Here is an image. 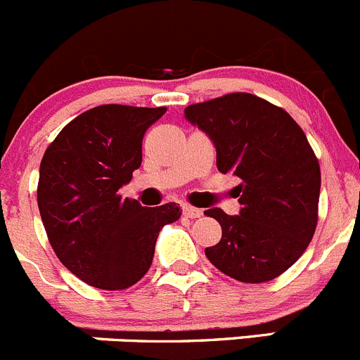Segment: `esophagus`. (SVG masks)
Listing matches in <instances>:
<instances>
[{"mask_svg":"<svg viewBox=\"0 0 360 360\" xmlns=\"http://www.w3.org/2000/svg\"><path fill=\"white\" fill-rule=\"evenodd\" d=\"M184 215L187 217V219H199V217L202 215V212L199 208H194V206H188V205H185L184 208Z\"/></svg>","mask_w":360,"mask_h":360,"instance_id":"34e87169","label":"esophagus"}]
</instances>
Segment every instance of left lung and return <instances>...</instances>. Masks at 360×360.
I'll use <instances>...</instances> for the list:
<instances>
[{
  "label": "left lung",
  "instance_id": "1",
  "mask_svg": "<svg viewBox=\"0 0 360 360\" xmlns=\"http://www.w3.org/2000/svg\"><path fill=\"white\" fill-rule=\"evenodd\" d=\"M217 150V168L240 179L238 215L220 208L222 238L205 250L224 275L245 283L269 282L290 268L316 227L320 166L296 120L247 92H233L185 108Z\"/></svg>",
  "mask_w": 360,
  "mask_h": 360
}]
</instances>
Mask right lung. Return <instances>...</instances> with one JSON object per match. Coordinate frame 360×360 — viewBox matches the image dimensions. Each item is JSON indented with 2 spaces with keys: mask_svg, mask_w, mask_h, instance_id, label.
Returning <instances> with one entry per match:
<instances>
[{
  "mask_svg": "<svg viewBox=\"0 0 360 360\" xmlns=\"http://www.w3.org/2000/svg\"><path fill=\"white\" fill-rule=\"evenodd\" d=\"M166 108L101 105L56 136L40 165L38 208L59 261L96 289L120 290L148 271L176 202L147 208L120 188L141 166L143 134Z\"/></svg>",
  "mask_w": 360,
  "mask_h": 360,
  "instance_id": "right-lung-1",
  "label": "right lung"
}]
</instances>
